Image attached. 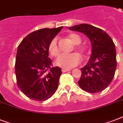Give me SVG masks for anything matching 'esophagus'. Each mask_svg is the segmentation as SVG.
Listing matches in <instances>:
<instances>
[{
  "mask_svg": "<svg viewBox=\"0 0 123 123\" xmlns=\"http://www.w3.org/2000/svg\"><path fill=\"white\" fill-rule=\"evenodd\" d=\"M70 71V69H64V68H62V71L63 73H64V72H66V71Z\"/></svg>",
  "mask_w": 123,
  "mask_h": 123,
  "instance_id": "34e87169",
  "label": "esophagus"
}]
</instances>
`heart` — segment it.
Here are the masks:
<instances>
[{
    "mask_svg": "<svg viewBox=\"0 0 123 123\" xmlns=\"http://www.w3.org/2000/svg\"><path fill=\"white\" fill-rule=\"evenodd\" d=\"M68 37L73 44H79L81 43L80 37L76 34H69ZM76 49L83 55L86 54L87 51V48L84 46H78L76 47ZM48 50L51 55L54 57H57L59 55L60 49L58 46L57 38H54L50 41L48 46ZM80 61V56L77 53H72L69 54H63L57 59L56 64L64 69H70L71 68L75 67L78 65Z\"/></svg>",
    "mask_w": 123,
    "mask_h": 123,
    "instance_id": "1",
    "label": "heart"
}]
</instances>
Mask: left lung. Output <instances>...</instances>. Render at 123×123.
I'll return each mask as SVG.
<instances>
[{
  "mask_svg": "<svg viewBox=\"0 0 123 123\" xmlns=\"http://www.w3.org/2000/svg\"><path fill=\"white\" fill-rule=\"evenodd\" d=\"M69 29L84 34L91 43L89 61L80 69L82 75L78 82L80 87L90 93L102 91L111 83L116 69V52L112 39L106 32L89 24Z\"/></svg>",
  "mask_w": 123,
  "mask_h": 123,
  "instance_id": "8db88e82",
  "label": "left lung"
}]
</instances>
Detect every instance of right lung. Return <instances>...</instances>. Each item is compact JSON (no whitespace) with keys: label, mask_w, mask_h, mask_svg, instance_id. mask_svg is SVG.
<instances>
[{"label":"right lung","mask_w":123,"mask_h":123,"mask_svg":"<svg viewBox=\"0 0 123 123\" xmlns=\"http://www.w3.org/2000/svg\"><path fill=\"white\" fill-rule=\"evenodd\" d=\"M62 28H45L32 32L18 46L15 62L17 85L31 99L46 100L57 89L62 71L59 67H51L48 46Z\"/></svg>","instance_id":"right-lung-1"}]
</instances>
